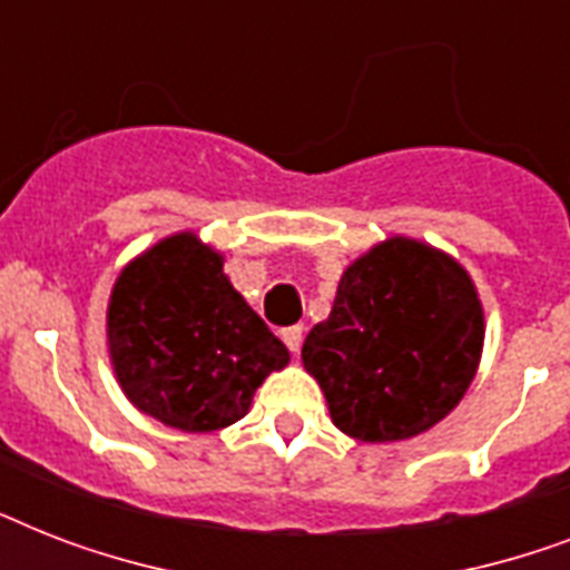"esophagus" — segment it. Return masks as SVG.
I'll list each match as a JSON object with an SVG mask.
<instances>
[{"label": "esophagus", "instance_id": "esophagus-1", "mask_svg": "<svg viewBox=\"0 0 570 570\" xmlns=\"http://www.w3.org/2000/svg\"><path fill=\"white\" fill-rule=\"evenodd\" d=\"M281 337H284L286 348H289L293 355H298V348H302V340H304V328H302V325L284 328V334H281Z\"/></svg>", "mask_w": 570, "mask_h": 570}]
</instances>
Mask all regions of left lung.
I'll list each match as a JSON object with an SVG mask.
<instances>
[{"mask_svg":"<svg viewBox=\"0 0 570 570\" xmlns=\"http://www.w3.org/2000/svg\"><path fill=\"white\" fill-rule=\"evenodd\" d=\"M485 313L468 268L390 236L343 272L328 320L302 346L340 432L407 441L441 423L476 379Z\"/></svg>","mask_w":570,"mask_h":570,"instance_id":"left-lung-1","label":"left lung"}]
</instances>
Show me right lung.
<instances>
[{
    "label": "right lung",
    "mask_w": 570,
    "mask_h": 570,
    "mask_svg": "<svg viewBox=\"0 0 570 570\" xmlns=\"http://www.w3.org/2000/svg\"><path fill=\"white\" fill-rule=\"evenodd\" d=\"M124 396L163 425L218 432L248 414L289 352L224 275L213 245L183 230L120 268L106 311Z\"/></svg>",
    "instance_id": "1"
}]
</instances>
